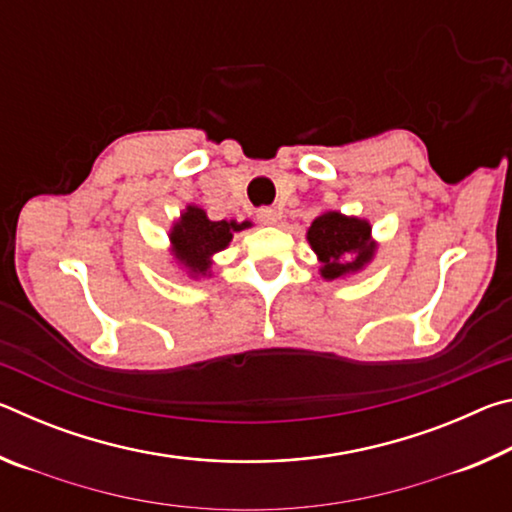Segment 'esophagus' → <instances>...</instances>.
Segmentation results:
<instances>
[{"mask_svg": "<svg viewBox=\"0 0 512 512\" xmlns=\"http://www.w3.org/2000/svg\"><path fill=\"white\" fill-rule=\"evenodd\" d=\"M257 219L264 225H273L277 223V219H280V214H277L273 207H262V210H257Z\"/></svg>", "mask_w": 512, "mask_h": 512, "instance_id": "obj_1", "label": "esophagus"}]
</instances>
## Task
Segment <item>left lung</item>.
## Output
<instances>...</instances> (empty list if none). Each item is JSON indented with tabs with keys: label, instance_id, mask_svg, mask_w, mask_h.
Listing matches in <instances>:
<instances>
[{
	"label": "left lung",
	"instance_id": "left-lung-1",
	"mask_svg": "<svg viewBox=\"0 0 512 512\" xmlns=\"http://www.w3.org/2000/svg\"><path fill=\"white\" fill-rule=\"evenodd\" d=\"M307 241L318 257L323 280H345L366 271L379 248L368 219L339 210L320 212L309 225Z\"/></svg>",
	"mask_w": 512,
	"mask_h": 512
}]
</instances>
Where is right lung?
Here are the masks:
<instances>
[{"mask_svg": "<svg viewBox=\"0 0 512 512\" xmlns=\"http://www.w3.org/2000/svg\"><path fill=\"white\" fill-rule=\"evenodd\" d=\"M250 221H212L203 207L194 203L185 205L169 228V255L178 271L189 280L212 277L214 255L230 246L235 232L250 228Z\"/></svg>", "mask_w": 512, "mask_h": 512, "instance_id": "right-lung-1", "label": "right lung"}]
</instances>
